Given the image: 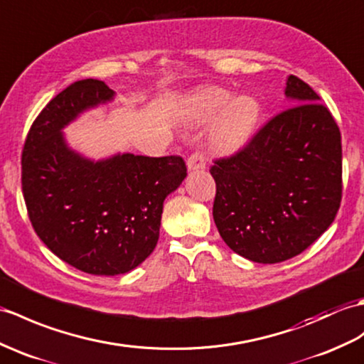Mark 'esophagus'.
Returning <instances> with one entry per match:
<instances>
[{
	"instance_id": "esophagus-1",
	"label": "esophagus",
	"mask_w": 364,
	"mask_h": 364,
	"mask_svg": "<svg viewBox=\"0 0 364 364\" xmlns=\"http://www.w3.org/2000/svg\"><path fill=\"white\" fill-rule=\"evenodd\" d=\"M203 168H206V161L200 151H196V154H192L188 158V171L193 172V171H203Z\"/></svg>"
}]
</instances>
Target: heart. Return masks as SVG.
Returning a JSON list of instances; mask_svg holds the SVG:
<instances>
[{"instance_id":"heart-1","label":"heart","mask_w":364,"mask_h":364,"mask_svg":"<svg viewBox=\"0 0 364 364\" xmlns=\"http://www.w3.org/2000/svg\"><path fill=\"white\" fill-rule=\"evenodd\" d=\"M220 87H206L192 96L188 105V124L203 127L210 123L208 146L217 155H237L255 138L262 119L259 100L248 95L232 97Z\"/></svg>"}]
</instances>
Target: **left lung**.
I'll return each instance as SVG.
<instances>
[{
    "mask_svg": "<svg viewBox=\"0 0 364 364\" xmlns=\"http://www.w3.org/2000/svg\"><path fill=\"white\" fill-rule=\"evenodd\" d=\"M290 108L240 154L210 167L213 215L234 252L257 264L301 255L335 220L341 203V134L321 97L296 75L285 82Z\"/></svg>",
    "mask_w": 364,
    "mask_h": 364,
    "instance_id": "left-lung-1",
    "label": "left lung"
}]
</instances>
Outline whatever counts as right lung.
<instances>
[{"instance_id":"right-lung-1","label":"right lung","mask_w":364,"mask_h":364,"mask_svg":"<svg viewBox=\"0 0 364 364\" xmlns=\"http://www.w3.org/2000/svg\"><path fill=\"white\" fill-rule=\"evenodd\" d=\"M114 95L102 80L74 82L41 109L21 156L33 230L57 257L96 276L132 272L151 255L164 200L188 175L181 156L116 154L95 161L68 146L65 127Z\"/></svg>"}]
</instances>
